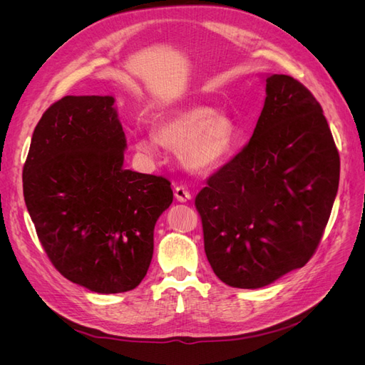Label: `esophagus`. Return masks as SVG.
<instances>
[{"label": "esophagus", "mask_w": 365, "mask_h": 365, "mask_svg": "<svg viewBox=\"0 0 365 365\" xmlns=\"http://www.w3.org/2000/svg\"><path fill=\"white\" fill-rule=\"evenodd\" d=\"M175 197H176V201L185 202V201L192 200V193H190L189 189H187V185L178 184V185L175 187Z\"/></svg>", "instance_id": "obj_1"}]
</instances>
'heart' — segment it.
<instances>
[{"label": "heart", "instance_id": "heart-1", "mask_svg": "<svg viewBox=\"0 0 365 365\" xmlns=\"http://www.w3.org/2000/svg\"><path fill=\"white\" fill-rule=\"evenodd\" d=\"M237 130L233 121L213 106L192 105L163 117L155 134L137 138L138 152L157 157L163 145L181 149V158L195 172H212L233 153Z\"/></svg>", "mask_w": 365, "mask_h": 365}]
</instances>
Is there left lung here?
<instances>
[{"instance_id":"1","label":"left lung","mask_w":365,"mask_h":365,"mask_svg":"<svg viewBox=\"0 0 365 365\" xmlns=\"http://www.w3.org/2000/svg\"><path fill=\"white\" fill-rule=\"evenodd\" d=\"M338 182L339 153L322 105L294 77H267L252 137L195 197L215 274L233 288L256 289L304 267Z\"/></svg>"}]
</instances>
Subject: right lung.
<instances>
[{"label": "right lung", "mask_w": 365, "mask_h": 365, "mask_svg": "<svg viewBox=\"0 0 365 365\" xmlns=\"http://www.w3.org/2000/svg\"><path fill=\"white\" fill-rule=\"evenodd\" d=\"M111 96H65L33 130L24 201L53 267L98 294L137 288L153 228L173 201L164 176L123 168L126 138Z\"/></svg>", "instance_id": "right-lung-1"}]
</instances>
